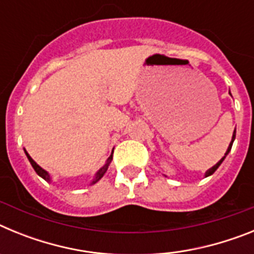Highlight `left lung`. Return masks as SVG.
<instances>
[{
  "label": "left lung",
  "mask_w": 254,
  "mask_h": 254,
  "mask_svg": "<svg viewBox=\"0 0 254 254\" xmlns=\"http://www.w3.org/2000/svg\"><path fill=\"white\" fill-rule=\"evenodd\" d=\"M229 94H230V90H229ZM230 95H232V94H230ZM234 140H235V129H234V132H233V137H232V141H230V143H229L228 150H226L225 155H224L223 158L220 159V160L217 161L216 164H215L214 167H212V168H210V169H208L207 172L205 173V178H206V177H210V176H212V174H214V173L216 172V169H217V168H219L220 165H221V163H223V161H224V159L226 158V155H228L229 152H230V150H232V146H233V142H234Z\"/></svg>",
  "instance_id": "1"
}]
</instances>
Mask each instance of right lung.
<instances>
[{
	"label": "right lung",
	"mask_w": 254,
	"mask_h": 254,
	"mask_svg": "<svg viewBox=\"0 0 254 254\" xmlns=\"http://www.w3.org/2000/svg\"><path fill=\"white\" fill-rule=\"evenodd\" d=\"M24 151H25V155H26V156H28L29 161H30V164H31V167L34 168V170H35V172H37L38 176L42 177V178H43L44 181H47V182H49V183H51V182H52V177H51V174H49V173L47 172L46 169H43V168H42V167H39V165H38V164L35 163V161L33 160V159H31V156H30V155L28 154V151H26L25 149H24ZM112 159H113V151H112L111 156H109V158H108V160L105 161L104 165H103V167L100 168V169L95 173V176H94L93 181L90 182V186L95 185L96 182H99L100 179L103 178V176H104L105 172H107V170H108V167H109V164H111Z\"/></svg>",
	"instance_id": "right-lung-1"
}]
</instances>
